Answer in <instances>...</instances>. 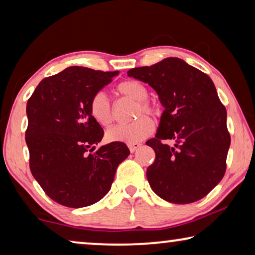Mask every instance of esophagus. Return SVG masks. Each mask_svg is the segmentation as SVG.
I'll use <instances>...</instances> for the list:
<instances>
[{"label":"esophagus","mask_w":255,"mask_h":255,"mask_svg":"<svg viewBox=\"0 0 255 255\" xmlns=\"http://www.w3.org/2000/svg\"><path fill=\"white\" fill-rule=\"evenodd\" d=\"M128 148H130V151L133 153V152L137 151L139 147H140L141 144H140V142H130V144H128Z\"/></svg>","instance_id":"obj_1"}]
</instances>
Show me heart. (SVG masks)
<instances>
[{"instance_id":"b5f03b06","label":"heart","mask_w":255,"mask_h":255,"mask_svg":"<svg viewBox=\"0 0 255 255\" xmlns=\"http://www.w3.org/2000/svg\"><path fill=\"white\" fill-rule=\"evenodd\" d=\"M117 93L122 96L128 97L134 102H137V107L134 109L133 117L139 119L132 122L130 124L116 125V127L109 128L107 131V139L109 141H123V142H137L140 141L153 132L154 124L149 117L142 116L141 114L155 115L159 114L158 108L154 104L146 101L148 96V90L141 82L135 80H128V81L121 82L117 86ZM90 115L93 120L102 127H109L114 121V114L111 109L109 99L102 92L96 93L93 96L89 104Z\"/></svg>"}]
</instances>
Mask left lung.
<instances>
[{"label": "left lung", "instance_id": "left-lung-1", "mask_svg": "<svg viewBox=\"0 0 255 255\" xmlns=\"http://www.w3.org/2000/svg\"><path fill=\"white\" fill-rule=\"evenodd\" d=\"M128 76L152 87L165 108L155 137L146 141L155 152L146 173L152 190L176 204L203 198L224 176L231 142L212 80L179 58L132 68Z\"/></svg>", "mask_w": 255, "mask_h": 255}]
</instances>
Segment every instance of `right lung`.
Returning a JSON list of instances; mask_svg holds the SVG:
<instances>
[{"label": "right lung", "instance_id": "1", "mask_svg": "<svg viewBox=\"0 0 255 255\" xmlns=\"http://www.w3.org/2000/svg\"><path fill=\"white\" fill-rule=\"evenodd\" d=\"M117 74L73 66L41 80L27 101L31 173L59 204L83 208L102 200L130 154L120 141L93 152L103 130L90 115V101Z\"/></svg>", "mask_w": 255, "mask_h": 255}]
</instances>
